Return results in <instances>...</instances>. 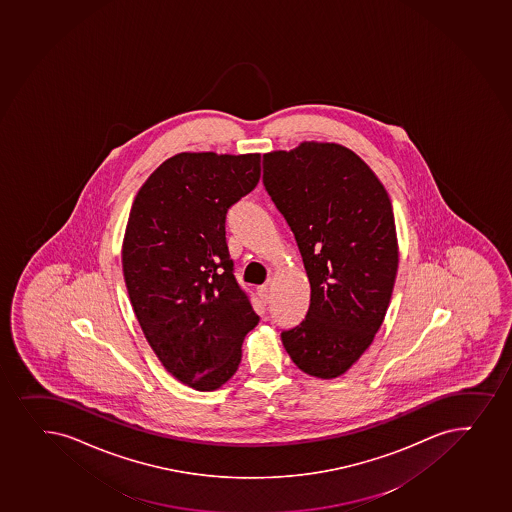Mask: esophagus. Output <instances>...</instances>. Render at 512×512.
I'll return each mask as SVG.
<instances>
[{
    "label": "esophagus",
    "instance_id": "esophagus-1",
    "mask_svg": "<svg viewBox=\"0 0 512 512\" xmlns=\"http://www.w3.org/2000/svg\"><path fill=\"white\" fill-rule=\"evenodd\" d=\"M257 293H259L260 299L264 301V303H267L270 298V288L269 284H264V286H260L259 289H257Z\"/></svg>",
    "mask_w": 512,
    "mask_h": 512
}]
</instances>
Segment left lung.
<instances>
[{"mask_svg":"<svg viewBox=\"0 0 512 512\" xmlns=\"http://www.w3.org/2000/svg\"><path fill=\"white\" fill-rule=\"evenodd\" d=\"M264 185L293 231L310 308L282 345L303 373L339 378L373 344L398 270L390 197L373 170L337 143L305 141L264 155Z\"/></svg>","mask_w":512,"mask_h":512,"instance_id":"1","label":"left lung"}]
</instances>
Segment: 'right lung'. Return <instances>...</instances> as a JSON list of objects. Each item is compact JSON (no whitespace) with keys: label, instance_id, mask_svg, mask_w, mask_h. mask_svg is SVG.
<instances>
[{"label":"right lung","instance_id":"1","mask_svg":"<svg viewBox=\"0 0 512 512\" xmlns=\"http://www.w3.org/2000/svg\"><path fill=\"white\" fill-rule=\"evenodd\" d=\"M259 178V153H178L144 182L127 219L122 270L134 313L163 368L194 390H218L236 373L260 320L224 231L228 209Z\"/></svg>","mask_w":512,"mask_h":512}]
</instances>
